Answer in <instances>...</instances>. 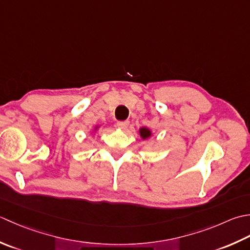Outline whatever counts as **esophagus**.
I'll return each instance as SVG.
<instances>
[{"instance_id": "1", "label": "esophagus", "mask_w": 250, "mask_h": 250, "mask_svg": "<svg viewBox=\"0 0 250 250\" xmlns=\"http://www.w3.org/2000/svg\"><path fill=\"white\" fill-rule=\"evenodd\" d=\"M116 125H118V127L121 129H126L129 125V122L128 121H119L118 123H116Z\"/></svg>"}]
</instances>
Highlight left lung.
I'll list each match as a JSON object with an SVG mask.
<instances>
[{
  "mask_svg": "<svg viewBox=\"0 0 250 250\" xmlns=\"http://www.w3.org/2000/svg\"><path fill=\"white\" fill-rule=\"evenodd\" d=\"M139 132H140V136H141L142 139L150 138L151 135H152L151 130L149 128H146V127H142V128L139 129Z\"/></svg>",
  "mask_w": 250,
  "mask_h": 250,
  "instance_id": "1",
  "label": "left lung"
}]
</instances>
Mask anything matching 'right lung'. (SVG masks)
<instances>
[{
  "label": "right lung",
  "instance_id": "right-lung-1",
  "mask_svg": "<svg viewBox=\"0 0 250 250\" xmlns=\"http://www.w3.org/2000/svg\"><path fill=\"white\" fill-rule=\"evenodd\" d=\"M97 128H98V127H96V128H95V129H97Z\"/></svg>",
  "mask_w": 250,
  "mask_h": 250
}]
</instances>
